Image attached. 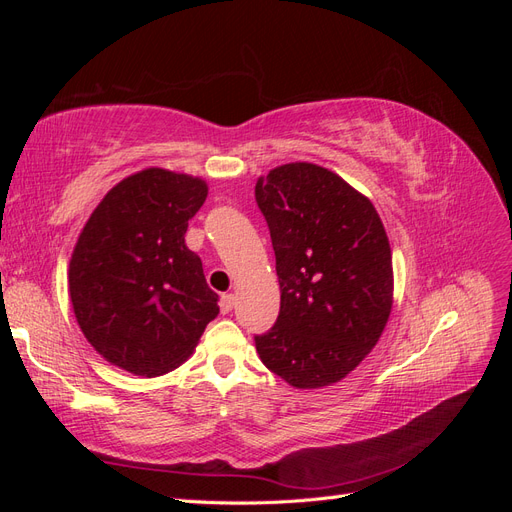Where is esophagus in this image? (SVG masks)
<instances>
[{
  "label": "esophagus",
  "instance_id": "34e87169",
  "mask_svg": "<svg viewBox=\"0 0 512 512\" xmlns=\"http://www.w3.org/2000/svg\"><path fill=\"white\" fill-rule=\"evenodd\" d=\"M235 303H237V297H235V294H222V299H220V309H222V314L232 312V307H235Z\"/></svg>",
  "mask_w": 512,
  "mask_h": 512
}]
</instances>
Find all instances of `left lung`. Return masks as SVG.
Segmentation results:
<instances>
[{
    "label": "left lung",
    "mask_w": 512,
    "mask_h": 512,
    "mask_svg": "<svg viewBox=\"0 0 512 512\" xmlns=\"http://www.w3.org/2000/svg\"><path fill=\"white\" fill-rule=\"evenodd\" d=\"M280 280V316L260 361L294 389L344 380L378 344L393 307V256L371 200L333 170L290 162L256 181Z\"/></svg>",
    "instance_id": "1"
}]
</instances>
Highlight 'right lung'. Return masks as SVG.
Instances as JSON below:
<instances>
[{
  "label": "right lung",
  "instance_id": "1",
  "mask_svg": "<svg viewBox=\"0 0 512 512\" xmlns=\"http://www.w3.org/2000/svg\"><path fill=\"white\" fill-rule=\"evenodd\" d=\"M207 181L166 168L121 179L89 215L68 269L76 322L104 361L156 378L192 356L220 314L185 230Z\"/></svg>",
  "mask_w": 512,
  "mask_h": 512
}]
</instances>
